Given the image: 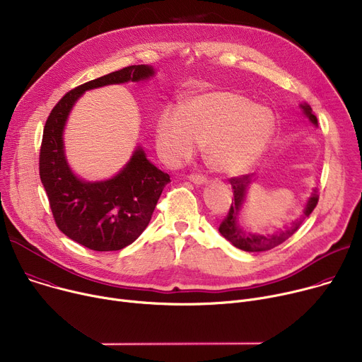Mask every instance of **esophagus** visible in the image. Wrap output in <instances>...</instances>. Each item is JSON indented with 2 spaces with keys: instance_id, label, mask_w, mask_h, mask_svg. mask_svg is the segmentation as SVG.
<instances>
[{
  "instance_id": "1",
  "label": "esophagus",
  "mask_w": 362,
  "mask_h": 362,
  "mask_svg": "<svg viewBox=\"0 0 362 362\" xmlns=\"http://www.w3.org/2000/svg\"><path fill=\"white\" fill-rule=\"evenodd\" d=\"M189 181L192 182V184H196V185H202V184H206L207 182V178L206 177H203V175H189Z\"/></svg>"
}]
</instances>
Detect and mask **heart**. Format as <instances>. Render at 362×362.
<instances>
[{
	"label": "heart",
	"mask_w": 362,
	"mask_h": 362,
	"mask_svg": "<svg viewBox=\"0 0 362 362\" xmlns=\"http://www.w3.org/2000/svg\"><path fill=\"white\" fill-rule=\"evenodd\" d=\"M274 130L267 107L232 91H211L187 101L184 108L166 107L156 124L162 159L178 165L204 144L210 168L221 175L249 171L265 152Z\"/></svg>",
	"instance_id": "heart-1"
}]
</instances>
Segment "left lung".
I'll return each mask as SVG.
<instances>
[{
	"instance_id": "left-lung-1",
	"label": "left lung",
	"mask_w": 362,
	"mask_h": 362,
	"mask_svg": "<svg viewBox=\"0 0 362 362\" xmlns=\"http://www.w3.org/2000/svg\"><path fill=\"white\" fill-rule=\"evenodd\" d=\"M303 113L305 115L315 126H317V119L316 116L312 113V107L309 104H300ZM255 178H252V175H240V177H235L230 178V185L233 189V200L229 209L228 216L221 221L218 226V232L221 233V236L226 238L233 246L242 249V251L246 252H264V251H269V249L281 245L283 242H286L290 236L294 235V232L301 226L303 220L305 217H309L310 213L315 210V207L317 206L319 202V194L315 189L312 192V196L309 197L308 203H305V207L303 210V216L297 220H294L291 226L286 228L284 230L275 232L272 235H259V233H251L245 230L243 228H240L239 225V216L242 211V207L246 202V194L249 191V188L252 187Z\"/></svg>"
}]
</instances>
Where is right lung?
<instances>
[{
  "instance_id": "right-lung-1",
  "label": "right lung",
  "mask_w": 362,
  "mask_h": 362,
  "mask_svg": "<svg viewBox=\"0 0 362 362\" xmlns=\"http://www.w3.org/2000/svg\"><path fill=\"white\" fill-rule=\"evenodd\" d=\"M155 75L149 65H132L86 82L53 107L43 129L39 171L57 226L69 239L93 251H119L149 225L170 175L149 162L137 146L129 162L108 180L76 177L65 156L64 129L76 100L88 90L139 82Z\"/></svg>"
}]
</instances>
